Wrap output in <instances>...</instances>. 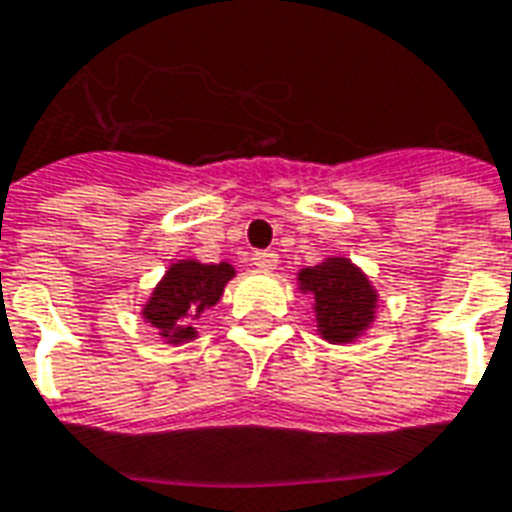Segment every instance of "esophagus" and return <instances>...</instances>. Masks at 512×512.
I'll use <instances>...</instances> for the list:
<instances>
[{
    "label": "esophagus",
    "mask_w": 512,
    "mask_h": 512,
    "mask_svg": "<svg viewBox=\"0 0 512 512\" xmlns=\"http://www.w3.org/2000/svg\"><path fill=\"white\" fill-rule=\"evenodd\" d=\"M252 263H255V268H260V271H274V268L279 266V257H276L274 252H255Z\"/></svg>",
    "instance_id": "1"
}]
</instances>
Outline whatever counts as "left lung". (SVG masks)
Listing matches in <instances>:
<instances>
[{
    "mask_svg": "<svg viewBox=\"0 0 512 512\" xmlns=\"http://www.w3.org/2000/svg\"><path fill=\"white\" fill-rule=\"evenodd\" d=\"M298 293L312 298L314 331L328 344H355L372 331L380 309V290L358 263L328 255L317 266L295 274Z\"/></svg>",
    "mask_w": 512,
    "mask_h": 512,
    "instance_id": "1",
    "label": "left lung"
}]
</instances>
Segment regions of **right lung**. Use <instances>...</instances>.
<instances>
[{"mask_svg": "<svg viewBox=\"0 0 512 512\" xmlns=\"http://www.w3.org/2000/svg\"><path fill=\"white\" fill-rule=\"evenodd\" d=\"M236 276V268L227 260L200 263L195 257L173 260L149 298L140 304L143 323L157 331L160 342L181 347L200 336V320L208 309L222 301L227 282Z\"/></svg>", "mask_w": 512, "mask_h": 512, "instance_id": "1", "label": "right lung"}]
</instances>
